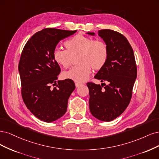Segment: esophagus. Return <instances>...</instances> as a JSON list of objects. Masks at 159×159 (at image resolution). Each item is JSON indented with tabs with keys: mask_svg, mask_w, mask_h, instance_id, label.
Instances as JSON below:
<instances>
[{
	"mask_svg": "<svg viewBox=\"0 0 159 159\" xmlns=\"http://www.w3.org/2000/svg\"><path fill=\"white\" fill-rule=\"evenodd\" d=\"M81 85H83V84L79 83H75V86H76V88H79V87Z\"/></svg>",
	"mask_w": 159,
	"mask_h": 159,
	"instance_id": "1",
	"label": "esophagus"
}]
</instances>
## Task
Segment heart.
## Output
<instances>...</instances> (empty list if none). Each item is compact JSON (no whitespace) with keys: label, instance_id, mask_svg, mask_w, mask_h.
<instances>
[{"label":"heart","instance_id":"b5f03b06","mask_svg":"<svg viewBox=\"0 0 159 159\" xmlns=\"http://www.w3.org/2000/svg\"><path fill=\"white\" fill-rule=\"evenodd\" d=\"M66 50L56 49L53 58L62 67L67 69L72 63V57L76 58V66L62 74L65 79L83 83L88 79L91 68L97 70L102 69L108 57V48L104 41L93 39L83 34H77L66 40L64 43Z\"/></svg>","mask_w":159,"mask_h":159}]
</instances>
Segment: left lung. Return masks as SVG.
I'll list each match as a JSON object with an SVG mask.
<instances>
[{"instance_id": "8db88e82", "label": "left lung", "mask_w": 159, "mask_h": 159, "mask_svg": "<svg viewBox=\"0 0 159 159\" xmlns=\"http://www.w3.org/2000/svg\"><path fill=\"white\" fill-rule=\"evenodd\" d=\"M87 34L95 35L94 32ZM98 35L107 46L108 57L94 78L107 84H86L89 89V106L96 118L110 121L120 116L129 104L137 78V66L134 51L125 36L107 29L99 30Z\"/></svg>"}]
</instances>
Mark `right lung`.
I'll return each instance as SVG.
<instances>
[{"label": "right lung", "mask_w": 159, "mask_h": 159, "mask_svg": "<svg viewBox=\"0 0 159 159\" xmlns=\"http://www.w3.org/2000/svg\"><path fill=\"white\" fill-rule=\"evenodd\" d=\"M76 32L43 29L34 34L22 50L18 70L23 101L35 117L45 122L54 121L65 114L68 99L75 89L70 79L58 80L56 84L61 69L53 52L60 40ZM51 84L56 87L52 89Z\"/></svg>", "instance_id": "1"}]
</instances>
